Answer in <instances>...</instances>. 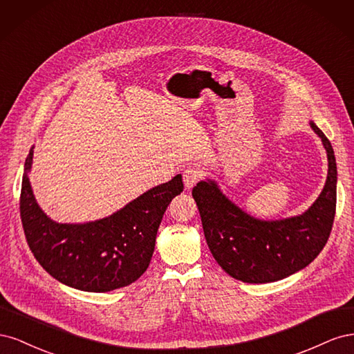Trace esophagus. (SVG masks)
Masks as SVG:
<instances>
[{
	"label": "esophagus",
	"mask_w": 354,
	"mask_h": 354,
	"mask_svg": "<svg viewBox=\"0 0 354 354\" xmlns=\"http://www.w3.org/2000/svg\"><path fill=\"white\" fill-rule=\"evenodd\" d=\"M201 169L199 168H195V167H187L185 171H183V181H185V187L187 190H190L192 187H194L199 178H201Z\"/></svg>",
	"instance_id": "esophagus-1"
}]
</instances>
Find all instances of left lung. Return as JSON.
Wrapping results in <instances>:
<instances>
[{"label": "left lung", "instance_id": "8db88e82", "mask_svg": "<svg viewBox=\"0 0 354 354\" xmlns=\"http://www.w3.org/2000/svg\"><path fill=\"white\" fill-rule=\"evenodd\" d=\"M328 156V177L312 207L281 220L252 217L223 194L216 180H201L192 190L208 248L221 269L246 283L285 279L312 263L329 238L337 205L334 149L310 121Z\"/></svg>", "mask_w": 354, "mask_h": 354}]
</instances>
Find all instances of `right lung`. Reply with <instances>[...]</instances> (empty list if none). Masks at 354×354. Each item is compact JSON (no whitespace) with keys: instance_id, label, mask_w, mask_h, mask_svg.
Segmentation results:
<instances>
[{"instance_id":"1","label":"right lung","mask_w":354,"mask_h":354,"mask_svg":"<svg viewBox=\"0 0 354 354\" xmlns=\"http://www.w3.org/2000/svg\"><path fill=\"white\" fill-rule=\"evenodd\" d=\"M25 160L20 217L29 248L55 279L87 292H108L136 282L151 263L156 233L169 202L183 192L181 174L155 186L109 217L57 223L41 209Z\"/></svg>"}]
</instances>
